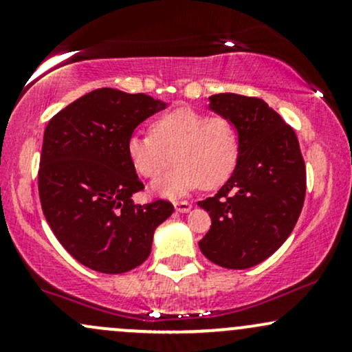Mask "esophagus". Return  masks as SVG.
<instances>
[{
    "instance_id": "esophagus-1",
    "label": "esophagus",
    "mask_w": 352,
    "mask_h": 352,
    "mask_svg": "<svg viewBox=\"0 0 352 352\" xmlns=\"http://www.w3.org/2000/svg\"><path fill=\"white\" fill-rule=\"evenodd\" d=\"M175 210L177 212H180V213H187V212H190V208H192V204H190V201H175Z\"/></svg>"
}]
</instances>
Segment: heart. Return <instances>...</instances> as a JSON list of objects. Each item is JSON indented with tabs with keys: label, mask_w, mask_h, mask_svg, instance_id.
<instances>
[{
	"label": "heart",
	"mask_w": 352,
	"mask_h": 352,
	"mask_svg": "<svg viewBox=\"0 0 352 352\" xmlns=\"http://www.w3.org/2000/svg\"><path fill=\"white\" fill-rule=\"evenodd\" d=\"M125 148L134 170L145 179H153L177 160L172 170L153 182L152 190L180 197L199 185L217 188L225 184L236 167L240 139L227 117L179 107L157 117L152 132H132Z\"/></svg>",
	"instance_id": "heart-1"
}]
</instances>
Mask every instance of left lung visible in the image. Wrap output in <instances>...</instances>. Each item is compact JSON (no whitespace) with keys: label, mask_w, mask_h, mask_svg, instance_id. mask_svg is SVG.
<instances>
[{"label":"left lung","mask_w":352,"mask_h":352,"mask_svg":"<svg viewBox=\"0 0 352 352\" xmlns=\"http://www.w3.org/2000/svg\"><path fill=\"white\" fill-rule=\"evenodd\" d=\"M210 109L235 124L240 153L232 177L199 201L212 218L199 241L210 261L245 270L272 256L293 232L306 193V167L294 131L263 99L210 96Z\"/></svg>","instance_id":"left-lung-1"}]
</instances>
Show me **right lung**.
Wrapping results in <instances>:
<instances>
[{"instance_id": "add662e5", "label": "right lung", "mask_w": 352, "mask_h": 352, "mask_svg": "<svg viewBox=\"0 0 352 352\" xmlns=\"http://www.w3.org/2000/svg\"><path fill=\"white\" fill-rule=\"evenodd\" d=\"M167 104L102 87L64 107L44 131L38 188L59 243L79 263L117 274L142 265L153 232L173 213L167 200L135 205L144 190L127 157V139Z\"/></svg>"}]
</instances>
